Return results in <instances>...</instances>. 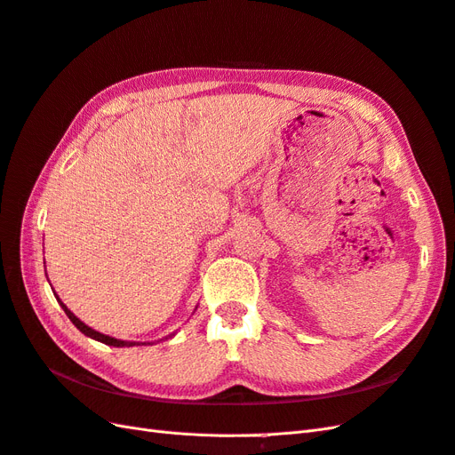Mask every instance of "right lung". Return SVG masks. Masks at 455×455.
<instances>
[{
	"mask_svg": "<svg viewBox=\"0 0 455 455\" xmlns=\"http://www.w3.org/2000/svg\"><path fill=\"white\" fill-rule=\"evenodd\" d=\"M57 301L60 303V307H62V310L64 313H67V316L72 320V323L74 326L80 330L84 335H87V337H91V339H95V341H100V343H105V345H110V347H135V345H140V343H137V341H122V339H116V337H110V335H105V333H99V331H95L93 328H89V326H85V323L77 318V316H74V313H70L68 310V307L64 305L59 297H57ZM142 345H147V343H142Z\"/></svg>",
	"mask_w": 455,
	"mask_h": 455,
	"instance_id": "add662e5",
	"label": "right lung"
}]
</instances>
